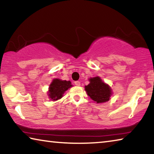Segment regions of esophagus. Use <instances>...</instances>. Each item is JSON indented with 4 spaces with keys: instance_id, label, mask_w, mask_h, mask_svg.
<instances>
[{
    "instance_id": "1",
    "label": "esophagus",
    "mask_w": 154,
    "mask_h": 154,
    "mask_svg": "<svg viewBox=\"0 0 154 154\" xmlns=\"http://www.w3.org/2000/svg\"><path fill=\"white\" fill-rule=\"evenodd\" d=\"M75 84L76 85H80V82H79V81H76V82H75Z\"/></svg>"
}]
</instances>
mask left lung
<instances>
[{
	"label": "left lung",
	"mask_w": 154,
	"mask_h": 154,
	"mask_svg": "<svg viewBox=\"0 0 154 154\" xmlns=\"http://www.w3.org/2000/svg\"><path fill=\"white\" fill-rule=\"evenodd\" d=\"M90 82L89 84L85 86L88 95L97 103L108 101L112 93L109 85L103 83L98 77L91 78Z\"/></svg>",
	"instance_id": "left-lung-1"
}]
</instances>
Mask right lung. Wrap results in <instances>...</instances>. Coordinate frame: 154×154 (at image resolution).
Wrapping results in <instances>:
<instances>
[{"label":"right lung","mask_w":154,"mask_h":154,"mask_svg":"<svg viewBox=\"0 0 154 154\" xmlns=\"http://www.w3.org/2000/svg\"><path fill=\"white\" fill-rule=\"evenodd\" d=\"M71 83L70 81H62L60 79H56L49 85V96L52 100H57L62 97V95L65 91L72 87Z\"/></svg>","instance_id":"obj_1"}]
</instances>
